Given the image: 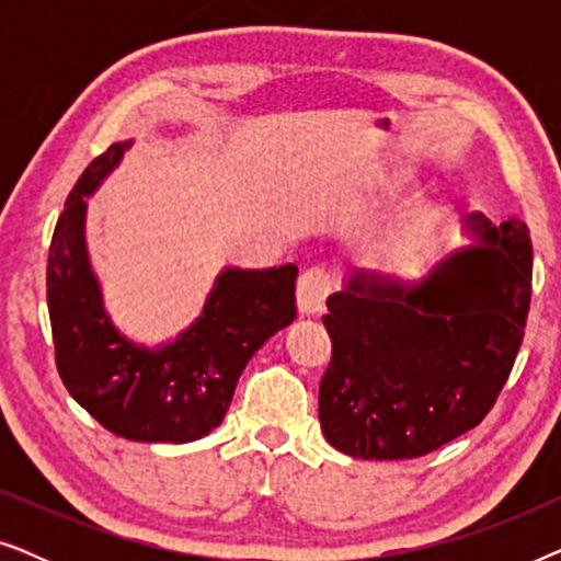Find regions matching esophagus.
<instances>
[{"instance_id": "obj_1", "label": "esophagus", "mask_w": 561, "mask_h": 561, "mask_svg": "<svg viewBox=\"0 0 561 561\" xmlns=\"http://www.w3.org/2000/svg\"><path fill=\"white\" fill-rule=\"evenodd\" d=\"M334 278L324 265L306 267L298 278V309L301 313H319L324 309V301L332 294Z\"/></svg>"}]
</instances>
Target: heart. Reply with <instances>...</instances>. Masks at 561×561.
<instances>
[{"instance_id": "obj_1", "label": "heart", "mask_w": 561, "mask_h": 561, "mask_svg": "<svg viewBox=\"0 0 561 561\" xmlns=\"http://www.w3.org/2000/svg\"><path fill=\"white\" fill-rule=\"evenodd\" d=\"M421 237H424V227H413L411 232L403 234V240H401V244H398V250L405 252V255H411V252L419 250Z\"/></svg>"}]
</instances>
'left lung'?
<instances>
[{"mask_svg": "<svg viewBox=\"0 0 561 561\" xmlns=\"http://www.w3.org/2000/svg\"><path fill=\"white\" fill-rule=\"evenodd\" d=\"M416 286L355 273L327 298V442L359 459H413L488 416L524 342L534 250L524 221L490 227Z\"/></svg>", "mask_w": 561, "mask_h": 561, "instance_id": "left-lung-1", "label": "left lung"}]
</instances>
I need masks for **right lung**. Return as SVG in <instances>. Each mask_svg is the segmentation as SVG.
Returning <instances> with one entry per match:
<instances>
[{
	"label": "right lung",
	"mask_w": 561,
	"mask_h": 561,
	"mask_svg": "<svg viewBox=\"0 0 561 561\" xmlns=\"http://www.w3.org/2000/svg\"><path fill=\"white\" fill-rule=\"evenodd\" d=\"M133 142L89 163L66 198L48 252V311L56 367L68 393L106 432L133 442H194L217 428L250 357L296 319V265L225 271L202 319L163 350L112 327L83 244V196Z\"/></svg>",
	"instance_id": "right-lung-1"
}]
</instances>
